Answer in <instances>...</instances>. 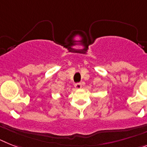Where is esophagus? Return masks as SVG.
<instances>
[{"label": "esophagus", "instance_id": "obj_1", "mask_svg": "<svg viewBox=\"0 0 147 147\" xmlns=\"http://www.w3.org/2000/svg\"><path fill=\"white\" fill-rule=\"evenodd\" d=\"M75 87L78 89H81V87H82V84H81V83H77V84H75Z\"/></svg>", "mask_w": 147, "mask_h": 147}]
</instances>
